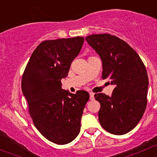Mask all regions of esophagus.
I'll use <instances>...</instances> for the list:
<instances>
[{"mask_svg":"<svg viewBox=\"0 0 157 157\" xmlns=\"http://www.w3.org/2000/svg\"><path fill=\"white\" fill-rule=\"evenodd\" d=\"M89 94H90V99H91V100H93V99H94V93L90 92Z\"/></svg>","mask_w":157,"mask_h":157,"instance_id":"esophagus-1","label":"esophagus"}]
</instances>
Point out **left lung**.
I'll return each mask as SVG.
<instances>
[{"mask_svg":"<svg viewBox=\"0 0 157 157\" xmlns=\"http://www.w3.org/2000/svg\"><path fill=\"white\" fill-rule=\"evenodd\" d=\"M85 40L101 59V78L115 85L111 97L94 94L101 105L99 122L109 133L125 134L137 125L147 107L149 80L145 66L134 49L115 36L92 34Z\"/></svg>","mask_w":157,"mask_h":157,"instance_id":"left-lung-1","label":"left lung"}]
</instances>
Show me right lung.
<instances>
[{
    "mask_svg": "<svg viewBox=\"0 0 157 157\" xmlns=\"http://www.w3.org/2000/svg\"><path fill=\"white\" fill-rule=\"evenodd\" d=\"M84 37L46 40L31 55L21 81L33 122L44 137L63 145L75 139L89 94H72L62 88L61 79L78 55Z\"/></svg>",
    "mask_w": 157,
    "mask_h": 157,
    "instance_id": "right-lung-1",
    "label": "right lung"
}]
</instances>
